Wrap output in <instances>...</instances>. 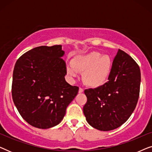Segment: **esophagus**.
<instances>
[{
    "instance_id": "34e87169",
    "label": "esophagus",
    "mask_w": 152,
    "mask_h": 152,
    "mask_svg": "<svg viewBox=\"0 0 152 152\" xmlns=\"http://www.w3.org/2000/svg\"><path fill=\"white\" fill-rule=\"evenodd\" d=\"M83 92H84V89L82 88H79V93H83Z\"/></svg>"
}]
</instances>
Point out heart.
<instances>
[{
  "label": "heart",
  "instance_id": "b5f03b06",
  "mask_svg": "<svg viewBox=\"0 0 152 152\" xmlns=\"http://www.w3.org/2000/svg\"><path fill=\"white\" fill-rule=\"evenodd\" d=\"M111 68L112 61L109 55H102L98 52H91L75 56L72 63L66 66V72L74 80L78 77L79 72H83V82L88 86L96 88L107 82Z\"/></svg>",
  "mask_w": 152,
  "mask_h": 152
}]
</instances>
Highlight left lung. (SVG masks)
Listing matches in <instances>:
<instances>
[{
	"label": "left lung",
	"instance_id": "left-lung-1",
	"mask_svg": "<svg viewBox=\"0 0 152 152\" xmlns=\"http://www.w3.org/2000/svg\"><path fill=\"white\" fill-rule=\"evenodd\" d=\"M140 80L138 64L128 54L118 50L108 82L84 91L87 102L83 111L88 123L104 132L124 124L136 107Z\"/></svg>",
	"mask_w": 152,
	"mask_h": 152
}]
</instances>
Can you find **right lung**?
Instances as JSON below:
<instances>
[{
	"mask_svg": "<svg viewBox=\"0 0 152 152\" xmlns=\"http://www.w3.org/2000/svg\"><path fill=\"white\" fill-rule=\"evenodd\" d=\"M61 45L34 48L16 62L12 99L22 118L39 129L53 127L66 114L79 88L66 82Z\"/></svg>",
	"mask_w": 152,
	"mask_h": 152,
	"instance_id": "obj_1",
	"label": "right lung"
}]
</instances>
